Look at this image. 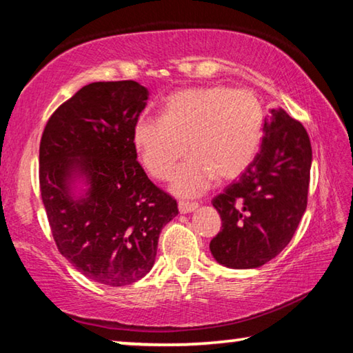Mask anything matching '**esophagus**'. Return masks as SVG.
Wrapping results in <instances>:
<instances>
[{"label":"esophagus","instance_id":"obj_1","mask_svg":"<svg viewBox=\"0 0 353 353\" xmlns=\"http://www.w3.org/2000/svg\"><path fill=\"white\" fill-rule=\"evenodd\" d=\"M198 207H199L198 202H183V201L179 202V212H181L182 214L194 212Z\"/></svg>","mask_w":353,"mask_h":353}]
</instances>
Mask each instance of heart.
<instances>
[{
	"label": "heart",
	"instance_id": "heart-1",
	"mask_svg": "<svg viewBox=\"0 0 353 353\" xmlns=\"http://www.w3.org/2000/svg\"><path fill=\"white\" fill-rule=\"evenodd\" d=\"M265 135V109L249 90L225 85L177 90L165 101L162 118L140 119L134 146L155 179L171 176L179 160H190L172 176L179 196H198L212 182H229L246 171Z\"/></svg>",
	"mask_w": 353,
	"mask_h": 353
}]
</instances>
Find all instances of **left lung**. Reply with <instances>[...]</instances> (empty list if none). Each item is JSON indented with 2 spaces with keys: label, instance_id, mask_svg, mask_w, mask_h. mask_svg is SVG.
Returning a JSON list of instances; mask_svg holds the SVG:
<instances>
[{
  "label": "left lung",
  "instance_id": "8db88e82",
  "mask_svg": "<svg viewBox=\"0 0 353 353\" xmlns=\"http://www.w3.org/2000/svg\"><path fill=\"white\" fill-rule=\"evenodd\" d=\"M312 145L305 128L271 109L252 165L212 201L223 229L210 241L219 265L252 270L288 246L305 213Z\"/></svg>",
  "mask_w": 353,
  "mask_h": 353
}]
</instances>
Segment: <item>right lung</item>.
<instances>
[{
    "label": "right lung",
    "instance_id": "obj_1",
    "mask_svg": "<svg viewBox=\"0 0 353 353\" xmlns=\"http://www.w3.org/2000/svg\"><path fill=\"white\" fill-rule=\"evenodd\" d=\"M148 88L135 81L82 87L48 119L40 193L61 254L83 276L126 286L152 270L177 202L137 162L134 128Z\"/></svg>",
    "mask_w": 353,
    "mask_h": 353
}]
</instances>
